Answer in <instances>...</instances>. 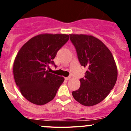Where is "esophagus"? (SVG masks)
Returning a JSON list of instances; mask_svg holds the SVG:
<instances>
[{
  "instance_id": "1",
  "label": "esophagus",
  "mask_w": 131,
  "mask_h": 131,
  "mask_svg": "<svg viewBox=\"0 0 131 131\" xmlns=\"http://www.w3.org/2000/svg\"><path fill=\"white\" fill-rule=\"evenodd\" d=\"M71 76H68V77H65V79L67 80V81H68V80L70 79H71Z\"/></svg>"
}]
</instances>
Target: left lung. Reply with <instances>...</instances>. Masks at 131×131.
<instances>
[{"label": "left lung", "instance_id": "1", "mask_svg": "<svg viewBox=\"0 0 131 131\" xmlns=\"http://www.w3.org/2000/svg\"><path fill=\"white\" fill-rule=\"evenodd\" d=\"M82 66L87 70L80 79L81 86L73 91L75 100L92 106L106 98L115 86L117 69L112 52L101 40L91 35H69Z\"/></svg>", "mask_w": 131, "mask_h": 131}]
</instances>
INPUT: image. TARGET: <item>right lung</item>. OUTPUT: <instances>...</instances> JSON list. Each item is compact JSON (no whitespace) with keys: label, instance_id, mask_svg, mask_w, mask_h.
<instances>
[{"label":"right lung","instance_id":"obj_1","mask_svg":"<svg viewBox=\"0 0 131 131\" xmlns=\"http://www.w3.org/2000/svg\"><path fill=\"white\" fill-rule=\"evenodd\" d=\"M69 38L65 34L39 35L19 50L14 63V77L28 101L44 105L54 99L64 78L50 73L47 68L50 64L56 68L53 60Z\"/></svg>","mask_w":131,"mask_h":131}]
</instances>
